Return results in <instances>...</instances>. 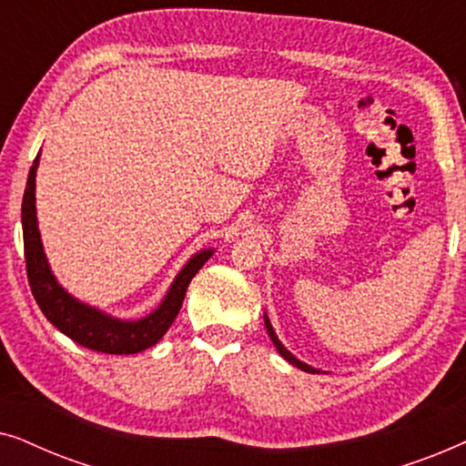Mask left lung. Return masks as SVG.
Instances as JSON below:
<instances>
[{
    "mask_svg": "<svg viewBox=\"0 0 466 466\" xmlns=\"http://www.w3.org/2000/svg\"><path fill=\"white\" fill-rule=\"evenodd\" d=\"M265 324H267V333H269V337H271V341H273V346H276V348H278V352H279V354H282V356H284V359L290 362V365H295V367H299V369H303V371H308V373H318L314 367H309V365H305V362H301V360H297V359H295V356H292V354L289 352V350H286V348L282 346V341H279V339H278V337H276V333H273L271 324H269V320H267V318H265Z\"/></svg>",
    "mask_w": 466,
    "mask_h": 466,
    "instance_id": "left-lung-1",
    "label": "left lung"
}]
</instances>
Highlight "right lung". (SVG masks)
Instances as JSON below:
<instances>
[{
	"label": "right lung",
	"instance_id": "1",
	"mask_svg": "<svg viewBox=\"0 0 466 466\" xmlns=\"http://www.w3.org/2000/svg\"><path fill=\"white\" fill-rule=\"evenodd\" d=\"M35 167L37 158L31 165L27 187L23 195V246H25V267H27V279L34 292L35 303L40 305L42 314L55 324L61 333H66L69 339H74L80 346L95 352L104 354H137L142 350L155 346L161 337L167 333L171 322L176 320L177 311L182 308L187 289L195 273L206 265V260L212 257V250L195 254L188 260L187 267L177 273L176 282L165 297V301L158 305V309L152 311L148 318H142L137 322H123L116 318H110L101 311L86 308L67 295L66 290L56 284L53 271L48 269L46 257H44L40 231H37L35 218Z\"/></svg>",
	"mask_w": 466,
	"mask_h": 466
}]
</instances>
